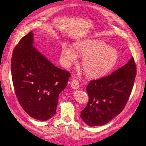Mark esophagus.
I'll return each mask as SVG.
<instances>
[{"instance_id": "esophagus-1", "label": "esophagus", "mask_w": 146, "mask_h": 146, "mask_svg": "<svg viewBox=\"0 0 146 146\" xmlns=\"http://www.w3.org/2000/svg\"><path fill=\"white\" fill-rule=\"evenodd\" d=\"M70 85L71 88L73 89H78L80 87V83L78 80L73 79L72 81H71Z\"/></svg>"}]
</instances>
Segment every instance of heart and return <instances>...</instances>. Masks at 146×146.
<instances>
[{
	"label": "heart",
	"instance_id": "obj_1",
	"mask_svg": "<svg viewBox=\"0 0 146 146\" xmlns=\"http://www.w3.org/2000/svg\"><path fill=\"white\" fill-rule=\"evenodd\" d=\"M76 50L64 43L62 45L61 60L66 66L77 60V54L83 58L82 68L88 77L93 78L105 76L115 66L119 59V52L98 39L82 40L76 42Z\"/></svg>",
	"mask_w": 146,
	"mask_h": 146
}]
</instances>
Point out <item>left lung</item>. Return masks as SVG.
Wrapping results in <instances>:
<instances>
[{"mask_svg":"<svg viewBox=\"0 0 146 146\" xmlns=\"http://www.w3.org/2000/svg\"><path fill=\"white\" fill-rule=\"evenodd\" d=\"M136 72L132 57L110 75L91 80L86 88L89 101L80 115L85 123L89 126L105 125L119 115L131 95Z\"/></svg>","mask_w":146,"mask_h":146,"instance_id":"obj_1","label":"left lung"}]
</instances>
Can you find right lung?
Wrapping results in <instances>:
<instances>
[{"mask_svg":"<svg viewBox=\"0 0 146 146\" xmlns=\"http://www.w3.org/2000/svg\"><path fill=\"white\" fill-rule=\"evenodd\" d=\"M33 44L31 31L14 48L12 82L24 110L34 119L45 121L55 115L59 95L66 88L71 74L54 66Z\"/></svg>","mask_w":146,"mask_h":146,"instance_id":"add662e5","label":"right lung"}]
</instances>
